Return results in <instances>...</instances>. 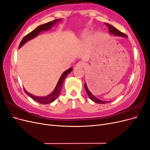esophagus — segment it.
Here are the masks:
<instances>
[{"mask_svg":"<svg viewBox=\"0 0 150 150\" xmlns=\"http://www.w3.org/2000/svg\"><path fill=\"white\" fill-rule=\"evenodd\" d=\"M86 64L84 62H82V61H81V62H79L78 64H76V66L77 67H86Z\"/></svg>","mask_w":150,"mask_h":150,"instance_id":"esophagus-1","label":"esophagus"}]
</instances>
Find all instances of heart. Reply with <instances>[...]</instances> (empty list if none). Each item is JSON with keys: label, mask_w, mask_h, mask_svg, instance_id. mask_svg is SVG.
Masks as SVG:
<instances>
[{"label": "heart", "mask_w": 150, "mask_h": 150, "mask_svg": "<svg viewBox=\"0 0 150 150\" xmlns=\"http://www.w3.org/2000/svg\"><path fill=\"white\" fill-rule=\"evenodd\" d=\"M86 33H85V34H84L83 35V38H86ZM95 40H96V36L94 35H91L89 36V38L88 39V41L89 43H93L95 41Z\"/></svg>", "instance_id": "b5f03b06"}]
</instances>
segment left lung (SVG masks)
<instances>
[{
    "label": "left lung",
    "instance_id": "8db88e82",
    "mask_svg": "<svg viewBox=\"0 0 150 150\" xmlns=\"http://www.w3.org/2000/svg\"><path fill=\"white\" fill-rule=\"evenodd\" d=\"M104 24H105L106 25L108 26V28L109 29V31H110V34H114V35H117V36H121V37H125V38L127 37V35L125 34H124L123 33H121V32H120L119 30H117L116 28H115V27H113L112 25L109 24H107V23H104ZM84 88H85V89L86 91V92H87V94L89 96V97L94 102H96V103H99V104H105V103H108L109 102H111V101H102V100H101V99H98L97 98L95 97L94 95L89 91V90L88 89V88L87 87V85H86V83L84 84Z\"/></svg>",
    "mask_w": 150,
    "mask_h": 150
}]
</instances>
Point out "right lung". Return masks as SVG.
<instances>
[{"label":"right lung","mask_w":150,"mask_h":150,"mask_svg":"<svg viewBox=\"0 0 150 150\" xmlns=\"http://www.w3.org/2000/svg\"><path fill=\"white\" fill-rule=\"evenodd\" d=\"M61 19H55L52 21H51L49 22H47L46 24H44L42 25H40L39 26H38L37 28L35 29L34 30H33L32 32H30V33H29L28 34H27L25 37L22 39V40H21V42L19 44V47H21L22 45L24 44L26 42H28V40L33 39L34 38H35V36H37L38 35H39V34L40 33V32L44 31V30H48L49 29H51L52 25H55L57 22H59ZM72 68H69V69H68L67 70H66L64 72H63L62 74L61 75V78L59 80L58 83L56 85V87L54 89V90L53 91V92L51 94L48 95L46 97H39V96H35L34 95L31 94L30 93H28V91H26V90L24 89V91L25 93L28 94L29 96L33 99H34V101H37L40 104H49V103H51L52 102H53L54 101H55L56 99H57V98L58 97L60 93H61V91L62 87V84L63 83H64V81L66 78V76L69 74L70 72L72 71Z\"/></svg>","instance_id":"add662e5"}]
</instances>
